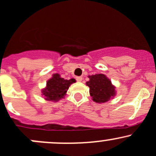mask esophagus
Instances as JSON below:
<instances>
[{
  "label": "esophagus",
  "mask_w": 156,
  "mask_h": 156,
  "mask_svg": "<svg viewBox=\"0 0 156 156\" xmlns=\"http://www.w3.org/2000/svg\"><path fill=\"white\" fill-rule=\"evenodd\" d=\"M76 81H77V82H82V80H83V78H82L81 76H76Z\"/></svg>",
  "instance_id": "obj_1"
}]
</instances>
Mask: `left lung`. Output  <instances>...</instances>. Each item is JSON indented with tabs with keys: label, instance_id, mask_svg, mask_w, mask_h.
Here are the masks:
<instances>
[{
	"label": "left lung",
	"instance_id": "8db88e82",
	"mask_svg": "<svg viewBox=\"0 0 156 156\" xmlns=\"http://www.w3.org/2000/svg\"><path fill=\"white\" fill-rule=\"evenodd\" d=\"M88 77L89 80L86 83V86L89 87V94L95 102L105 103L115 98L116 87L105 75L97 73Z\"/></svg>",
	"mask_w": 156,
	"mask_h": 156
}]
</instances>
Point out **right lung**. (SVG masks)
Returning <instances> with one entry per match:
<instances>
[{
  "label": "right lung",
  "mask_w": 156,
  "mask_h": 156,
  "mask_svg": "<svg viewBox=\"0 0 156 156\" xmlns=\"http://www.w3.org/2000/svg\"><path fill=\"white\" fill-rule=\"evenodd\" d=\"M73 83H76L75 79L64 80L59 73H54L46 83L45 87L41 89V95L47 101L56 102L64 98L69 87Z\"/></svg>",
  "instance_id": "1"
}]
</instances>
